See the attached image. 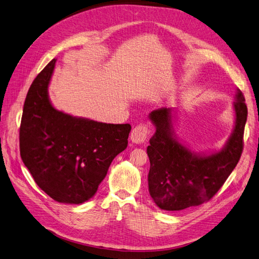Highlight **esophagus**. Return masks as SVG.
<instances>
[{
	"instance_id": "obj_1",
	"label": "esophagus",
	"mask_w": 259,
	"mask_h": 259,
	"mask_svg": "<svg viewBox=\"0 0 259 259\" xmlns=\"http://www.w3.org/2000/svg\"><path fill=\"white\" fill-rule=\"evenodd\" d=\"M147 135H148V127L145 124L137 125L131 133V141L134 144H142L146 141Z\"/></svg>"
}]
</instances>
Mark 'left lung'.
Returning <instances> with one entry per match:
<instances>
[{"instance_id": "left-lung-1", "label": "left lung", "mask_w": 259, "mask_h": 259, "mask_svg": "<svg viewBox=\"0 0 259 259\" xmlns=\"http://www.w3.org/2000/svg\"><path fill=\"white\" fill-rule=\"evenodd\" d=\"M234 126L222 148L210 152L195 151L178 137L177 109L152 111L148 118L156 127L147 147L150 170L149 194L163 210L176 211L199 206L220 190L234 170L243 150L247 108L236 89L233 102Z\"/></svg>"}]
</instances>
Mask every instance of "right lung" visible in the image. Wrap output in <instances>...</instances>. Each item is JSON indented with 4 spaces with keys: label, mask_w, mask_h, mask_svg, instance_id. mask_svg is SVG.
Returning <instances> with one entry per match:
<instances>
[{
    "label": "right lung",
    "mask_w": 259,
    "mask_h": 259,
    "mask_svg": "<svg viewBox=\"0 0 259 259\" xmlns=\"http://www.w3.org/2000/svg\"><path fill=\"white\" fill-rule=\"evenodd\" d=\"M57 59L40 72L24 104L20 157L37 185L63 204L89 200L113 159L126 149L130 124H108L55 109L49 86Z\"/></svg>",
    "instance_id": "right-lung-1"
}]
</instances>
